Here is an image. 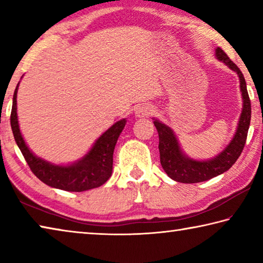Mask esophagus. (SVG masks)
I'll list each match as a JSON object with an SVG mask.
<instances>
[{"label": "esophagus", "instance_id": "obj_1", "mask_svg": "<svg viewBox=\"0 0 263 263\" xmlns=\"http://www.w3.org/2000/svg\"><path fill=\"white\" fill-rule=\"evenodd\" d=\"M153 114H154L153 106L146 105V104L138 106L135 111V116L137 118H146V117H149V116Z\"/></svg>", "mask_w": 263, "mask_h": 263}]
</instances>
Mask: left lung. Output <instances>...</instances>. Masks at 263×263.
I'll list each match as a JSON object with an SVG mask.
<instances>
[{
	"mask_svg": "<svg viewBox=\"0 0 263 263\" xmlns=\"http://www.w3.org/2000/svg\"><path fill=\"white\" fill-rule=\"evenodd\" d=\"M216 58L224 62L230 69L238 74L240 82V92L242 97V109L240 115L237 128L230 144L217 154L215 158L209 160H196L186 155L182 151L174 131L159 119L153 118V123L159 133V152L160 162L166 174L172 180L181 183H197L222 174L233 166L241 154L246 142L249 123H251V101H249L246 81L238 68V66L230 60L226 53L220 47L216 48Z\"/></svg>",
	"mask_w": 263,
	"mask_h": 263,
	"instance_id": "8db88e82",
	"label": "left lung"
}]
</instances>
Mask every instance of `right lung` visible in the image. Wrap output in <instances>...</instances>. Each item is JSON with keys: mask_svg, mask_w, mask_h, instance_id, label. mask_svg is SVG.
<instances>
[{"mask_svg": "<svg viewBox=\"0 0 263 263\" xmlns=\"http://www.w3.org/2000/svg\"><path fill=\"white\" fill-rule=\"evenodd\" d=\"M17 84L12 99V109L10 116L11 130L14 133L16 144L28 162L33 174L44 183L55 189L66 191H86L94 189L108 181L112 174L114 149L118 137L126 124V118L116 122L100 138H97L91 148L81 159L68 164H55L37 157L26 145L22 136L18 116H17Z\"/></svg>", "mask_w": 263, "mask_h": 263, "instance_id": "right-lung-1", "label": "right lung"}]
</instances>
